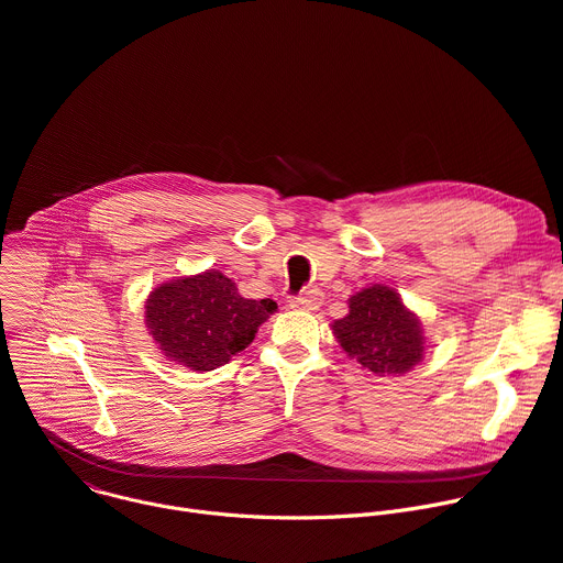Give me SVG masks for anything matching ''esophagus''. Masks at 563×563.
Here are the masks:
<instances>
[{
    "label": "esophagus",
    "mask_w": 563,
    "mask_h": 563,
    "mask_svg": "<svg viewBox=\"0 0 563 563\" xmlns=\"http://www.w3.org/2000/svg\"><path fill=\"white\" fill-rule=\"evenodd\" d=\"M320 302H323V291H320V289H307L300 296L291 298V307L294 309H307V311L309 309H318Z\"/></svg>",
    "instance_id": "34e87169"
}]
</instances>
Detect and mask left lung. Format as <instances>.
I'll list each match as a JSON object with an SVG mask.
<instances>
[{"label": "left lung", "mask_w": 563, "mask_h": 563, "mask_svg": "<svg viewBox=\"0 0 563 563\" xmlns=\"http://www.w3.org/2000/svg\"><path fill=\"white\" fill-rule=\"evenodd\" d=\"M341 347L376 376L410 372L426 350L419 318L385 285L350 298V313L332 325Z\"/></svg>", "instance_id": "1"}]
</instances>
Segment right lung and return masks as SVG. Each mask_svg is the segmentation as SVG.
Instances as JSON below:
<instances>
[{"label":"right lung","mask_w":563,"mask_h":563,"mask_svg":"<svg viewBox=\"0 0 563 563\" xmlns=\"http://www.w3.org/2000/svg\"><path fill=\"white\" fill-rule=\"evenodd\" d=\"M144 309L146 328L169 361L211 372L243 352L278 305L243 298L231 278L207 269L155 287Z\"/></svg>","instance_id":"add662e5"}]
</instances>
